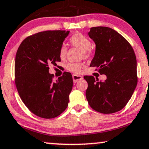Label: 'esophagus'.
<instances>
[{"instance_id":"esophagus-1","label":"esophagus","mask_w":149,"mask_h":149,"mask_svg":"<svg viewBox=\"0 0 149 149\" xmlns=\"http://www.w3.org/2000/svg\"><path fill=\"white\" fill-rule=\"evenodd\" d=\"M72 77H73V80H74V83L77 82V81H78L79 80H81V79H82V78H83L82 76H81V75H75V74L73 75Z\"/></svg>"}]
</instances>
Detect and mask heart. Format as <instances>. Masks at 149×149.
<instances>
[{
  "instance_id": "obj_1",
  "label": "heart",
  "mask_w": 149,
  "mask_h": 149,
  "mask_svg": "<svg viewBox=\"0 0 149 149\" xmlns=\"http://www.w3.org/2000/svg\"><path fill=\"white\" fill-rule=\"evenodd\" d=\"M70 42L73 46L78 48L83 51L84 57L88 58L91 54V42L86 36H84L81 33H75L70 38ZM68 53V48L65 46H62L60 49V57L64 58L66 56ZM83 65L80 63H70L67 64L66 68L70 72L73 73H79Z\"/></svg>"
}]
</instances>
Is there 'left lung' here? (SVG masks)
Listing matches in <instances>:
<instances>
[{
  "label": "left lung",
  "instance_id": "1",
  "mask_svg": "<svg viewBox=\"0 0 149 149\" xmlns=\"http://www.w3.org/2000/svg\"><path fill=\"white\" fill-rule=\"evenodd\" d=\"M88 36L96 45L91 67H97L104 81L92 75L84 77L87 81L86 96L89 105L104 114L120 111L132 96L137 85L136 58L130 43L121 34L107 27H93Z\"/></svg>",
  "mask_w": 149,
  "mask_h": 149
}]
</instances>
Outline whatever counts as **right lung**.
I'll return each instance as SVG.
<instances>
[{"label": "right lung", "instance_id": "add662e5", "mask_svg": "<svg viewBox=\"0 0 149 149\" xmlns=\"http://www.w3.org/2000/svg\"><path fill=\"white\" fill-rule=\"evenodd\" d=\"M70 31L53 30L28 36L18 48L15 62V85L28 109L42 118L61 114L69 103L72 75L64 72L53 81L49 65L61 61L60 49Z\"/></svg>", "mask_w": 149, "mask_h": 149}]
</instances>
